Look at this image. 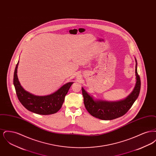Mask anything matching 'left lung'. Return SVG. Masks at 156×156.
<instances>
[{
	"mask_svg": "<svg viewBox=\"0 0 156 156\" xmlns=\"http://www.w3.org/2000/svg\"><path fill=\"white\" fill-rule=\"evenodd\" d=\"M136 61V84L132 92L126 98L117 101H108L95 99L82 87L83 102L87 110L95 118L108 120L122 116L128 111L139 97L141 82L137 74V62Z\"/></svg>",
	"mask_w": 156,
	"mask_h": 156,
	"instance_id": "left-lung-1",
	"label": "left lung"
}]
</instances>
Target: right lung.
<instances>
[{
	"label": "right lung",
	"mask_w": 156,
	"mask_h": 156,
	"mask_svg": "<svg viewBox=\"0 0 156 156\" xmlns=\"http://www.w3.org/2000/svg\"><path fill=\"white\" fill-rule=\"evenodd\" d=\"M19 62L15 68L13 85L17 98L23 106L28 111L39 115H47L57 113L61 109L65 97L74 82H67L50 95H35L24 89L19 81L17 74Z\"/></svg>",
	"instance_id": "right-lung-1"
}]
</instances>
